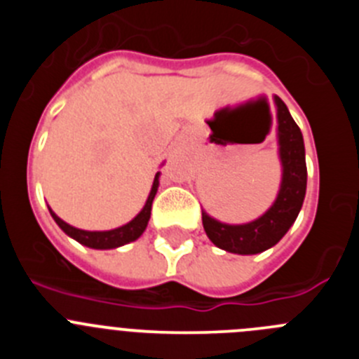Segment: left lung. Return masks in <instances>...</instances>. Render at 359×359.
I'll list each match as a JSON object with an SVG mask.
<instances>
[{
    "label": "left lung",
    "mask_w": 359,
    "mask_h": 359,
    "mask_svg": "<svg viewBox=\"0 0 359 359\" xmlns=\"http://www.w3.org/2000/svg\"><path fill=\"white\" fill-rule=\"evenodd\" d=\"M273 100L277 106V144L282 167L280 187L273 205L261 217L243 224L221 223L201 210L203 228L208 239L224 252L255 255L275 246L293 226L306 198L307 167L302 133L286 104L278 97H273Z\"/></svg>",
    "instance_id": "left-lung-1"
}]
</instances>
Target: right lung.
Segmentation results:
<instances>
[{"mask_svg": "<svg viewBox=\"0 0 359 359\" xmlns=\"http://www.w3.org/2000/svg\"><path fill=\"white\" fill-rule=\"evenodd\" d=\"M160 174L156 172L154 176V182H152L151 187V192L147 196V201H145L144 208H142L135 217L129 221V223L122 224L118 228H113V230H104V231H90V230H81V228H75L72 224L65 223L55 212L50 208V214H52L53 221L59 224L62 231H65L66 236H69L72 239H75L77 243L84 244L88 248H93V250H113V248H118V246H123V244L133 243L136 241L138 237L142 236L147 228L149 219H151V207H152V199L156 196L158 192V187H160Z\"/></svg>", "mask_w": 359, "mask_h": 359, "instance_id": "1", "label": "right lung"}]
</instances>
